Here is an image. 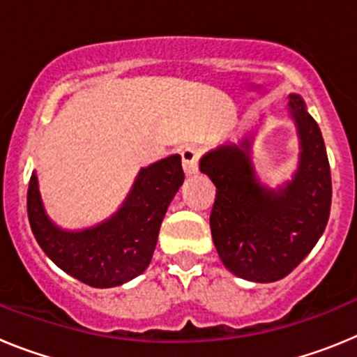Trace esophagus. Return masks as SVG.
I'll return each instance as SVG.
<instances>
[{
	"label": "esophagus",
	"mask_w": 357,
	"mask_h": 357,
	"mask_svg": "<svg viewBox=\"0 0 357 357\" xmlns=\"http://www.w3.org/2000/svg\"><path fill=\"white\" fill-rule=\"evenodd\" d=\"M182 166H184V173L188 176L197 175L198 173V150L193 146H185L181 151Z\"/></svg>",
	"instance_id": "1"
}]
</instances>
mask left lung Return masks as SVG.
Masks as SVG:
<instances>
[{"mask_svg":"<svg viewBox=\"0 0 357 357\" xmlns=\"http://www.w3.org/2000/svg\"><path fill=\"white\" fill-rule=\"evenodd\" d=\"M288 112L301 139L291 181L270 189L257 181L252 137L220 144L200 159V172L216 185L211 234L229 272L254 282H275L313 250L331 213V168L318 123L298 94Z\"/></svg>","mask_w":357,"mask_h":357,"instance_id":"left-lung-1","label":"left lung"}]
</instances>
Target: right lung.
Masks as SVG:
<instances>
[{"mask_svg":"<svg viewBox=\"0 0 357 357\" xmlns=\"http://www.w3.org/2000/svg\"><path fill=\"white\" fill-rule=\"evenodd\" d=\"M184 182L181 155L150 164L109 220L84 230H66L50 220L36 172L28 184V220L37 243L68 275L93 288H114L148 268L162 218Z\"/></svg>","mask_w":357,"mask_h":357,"instance_id":"add662e5","label":"right lung"}]
</instances>
